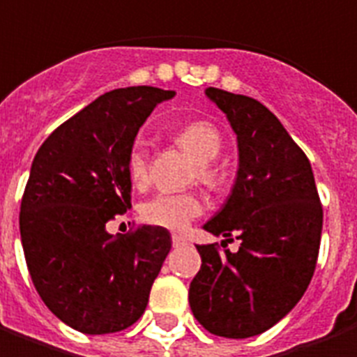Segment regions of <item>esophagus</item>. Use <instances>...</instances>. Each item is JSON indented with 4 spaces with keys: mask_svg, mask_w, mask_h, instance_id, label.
I'll list each match as a JSON object with an SVG mask.
<instances>
[{
    "mask_svg": "<svg viewBox=\"0 0 357 357\" xmlns=\"http://www.w3.org/2000/svg\"><path fill=\"white\" fill-rule=\"evenodd\" d=\"M172 244H174V248H183V245H187V238L181 236V234H174L172 236Z\"/></svg>",
    "mask_w": 357,
    "mask_h": 357,
    "instance_id": "esophagus-1",
    "label": "esophagus"
}]
</instances>
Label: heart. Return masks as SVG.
I'll return each instance as SVG.
<instances>
[{"label":"heart","instance_id":"b5f03b06","mask_svg":"<svg viewBox=\"0 0 357 357\" xmlns=\"http://www.w3.org/2000/svg\"><path fill=\"white\" fill-rule=\"evenodd\" d=\"M176 142L181 151L197 165V178L206 185L215 187L221 181V176L213 170L212 162L219 157L223 142L218 128L210 123L199 121L185 125L176 136ZM128 176L136 187H144L149 178V162L147 151L142 142L134 144L128 153ZM202 199L197 192H160L142 206V218L151 225L183 231L192 219L202 213Z\"/></svg>","mask_w":357,"mask_h":357}]
</instances>
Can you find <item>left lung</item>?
<instances>
[{
	"label": "left lung",
	"mask_w": 357,
	"mask_h": 357,
	"mask_svg": "<svg viewBox=\"0 0 357 357\" xmlns=\"http://www.w3.org/2000/svg\"><path fill=\"white\" fill-rule=\"evenodd\" d=\"M236 134L238 168L231 195L204 223L213 236L241 240L238 252L197 245L200 271L189 305L200 326L227 339H248L291 312L312 280L324 212L312 166L265 105L206 89Z\"/></svg>",
	"instance_id": "obj_1"
}]
</instances>
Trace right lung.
<instances>
[{
  "instance_id": "add662e5",
  "label": "right lung",
  "mask_w": 357,
  "mask_h": 357,
  "mask_svg": "<svg viewBox=\"0 0 357 357\" xmlns=\"http://www.w3.org/2000/svg\"><path fill=\"white\" fill-rule=\"evenodd\" d=\"M176 91H109L60 125L33 157L20 206V240L39 297L86 335L123 331L144 314L172 248L144 225L115 236L107 221L130 208L128 153L158 104Z\"/></svg>"
}]
</instances>
